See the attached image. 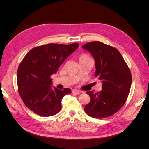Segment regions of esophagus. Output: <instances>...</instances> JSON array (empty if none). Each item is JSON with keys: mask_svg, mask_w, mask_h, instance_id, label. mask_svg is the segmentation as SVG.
<instances>
[{"mask_svg": "<svg viewBox=\"0 0 149 149\" xmlns=\"http://www.w3.org/2000/svg\"><path fill=\"white\" fill-rule=\"evenodd\" d=\"M72 93H74V94H81L82 91H80V90L74 89V90H73V91H72Z\"/></svg>", "mask_w": 149, "mask_h": 149, "instance_id": "obj_1", "label": "esophagus"}]
</instances>
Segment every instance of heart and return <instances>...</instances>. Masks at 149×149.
Listing matches in <instances>:
<instances>
[{
	"label": "heart",
	"instance_id": "obj_1",
	"mask_svg": "<svg viewBox=\"0 0 149 149\" xmlns=\"http://www.w3.org/2000/svg\"><path fill=\"white\" fill-rule=\"evenodd\" d=\"M89 58H90L89 56L88 55H87V54H86V53L81 54V55L79 57V61H83L84 60L89 59Z\"/></svg>",
	"mask_w": 149,
	"mask_h": 149
}]
</instances>
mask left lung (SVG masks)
Here are the masks:
<instances>
[{
  "label": "left lung",
  "instance_id": "8db88e82",
  "mask_svg": "<svg viewBox=\"0 0 149 149\" xmlns=\"http://www.w3.org/2000/svg\"><path fill=\"white\" fill-rule=\"evenodd\" d=\"M83 48L91 53L96 63L95 76L102 82L101 91L86 92L91 100L84 111L94 118H108L126 102L132 84L131 72L120 53L113 47L95 41Z\"/></svg>",
  "mask_w": 149,
  "mask_h": 149
}]
</instances>
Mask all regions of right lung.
I'll return each instance as SVG.
<instances>
[{"label":"right lung","mask_w":149,"mask_h":149,"mask_svg":"<svg viewBox=\"0 0 149 149\" xmlns=\"http://www.w3.org/2000/svg\"><path fill=\"white\" fill-rule=\"evenodd\" d=\"M78 46L74 43L36 47L20 62L17 70L18 91L25 105L34 113L49 117L60 111L61 99L71 90L52 88L51 76Z\"/></svg>","instance_id":"add662e5"}]
</instances>
